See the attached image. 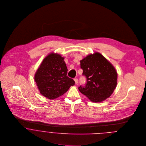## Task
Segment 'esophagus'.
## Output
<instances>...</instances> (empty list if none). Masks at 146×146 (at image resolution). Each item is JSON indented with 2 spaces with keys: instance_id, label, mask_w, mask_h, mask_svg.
I'll list each match as a JSON object with an SVG mask.
<instances>
[{
  "instance_id": "34e87169",
  "label": "esophagus",
  "mask_w": 146,
  "mask_h": 146,
  "mask_svg": "<svg viewBox=\"0 0 146 146\" xmlns=\"http://www.w3.org/2000/svg\"><path fill=\"white\" fill-rule=\"evenodd\" d=\"M74 81L75 82V84H78V79H76V78L74 79Z\"/></svg>"
}]
</instances>
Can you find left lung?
I'll return each instance as SVG.
<instances>
[{"instance_id": "8db88e82", "label": "left lung", "mask_w": 146, "mask_h": 146, "mask_svg": "<svg viewBox=\"0 0 146 146\" xmlns=\"http://www.w3.org/2000/svg\"><path fill=\"white\" fill-rule=\"evenodd\" d=\"M83 75L86 79L79 91L91 101L99 102L108 98L117 85V74L113 66L99 53L80 61Z\"/></svg>"}]
</instances>
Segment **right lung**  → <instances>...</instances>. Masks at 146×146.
Masks as SVG:
<instances>
[{
  "mask_svg": "<svg viewBox=\"0 0 146 146\" xmlns=\"http://www.w3.org/2000/svg\"><path fill=\"white\" fill-rule=\"evenodd\" d=\"M34 79L40 93L49 100L61 96L75 84L72 79L67 76L64 58L54 53L44 59Z\"/></svg>",
  "mask_w": 146,
  "mask_h": 146,
  "instance_id": "1",
  "label": "right lung"
}]
</instances>
